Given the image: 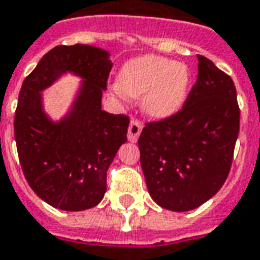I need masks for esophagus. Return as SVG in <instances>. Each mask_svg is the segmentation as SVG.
<instances>
[{
	"instance_id": "esophagus-1",
	"label": "esophagus",
	"mask_w": 260,
	"mask_h": 260,
	"mask_svg": "<svg viewBox=\"0 0 260 260\" xmlns=\"http://www.w3.org/2000/svg\"><path fill=\"white\" fill-rule=\"evenodd\" d=\"M141 130H143V124H141L140 120L132 119L130 121V126H128V132H127V139L132 143H136L139 140V136H140Z\"/></svg>"
}]
</instances>
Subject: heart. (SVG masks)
<instances>
[{
    "instance_id": "b5f03b06",
    "label": "heart",
    "mask_w": 260,
    "mask_h": 260,
    "mask_svg": "<svg viewBox=\"0 0 260 260\" xmlns=\"http://www.w3.org/2000/svg\"><path fill=\"white\" fill-rule=\"evenodd\" d=\"M120 90L130 98L143 96V109L154 117L178 112L187 98V66L157 55H144L126 62L117 76Z\"/></svg>"
}]
</instances>
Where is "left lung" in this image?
<instances>
[{
	"label": "left lung",
	"mask_w": 260,
	"mask_h": 260,
	"mask_svg": "<svg viewBox=\"0 0 260 260\" xmlns=\"http://www.w3.org/2000/svg\"><path fill=\"white\" fill-rule=\"evenodd\" d=\"M239 116L234 80L198 55V78L181 109L147 121L139 137L141 168L154 201L184 212L214 197L232 166Z\"/></svg>",
	"instance_id": "left-lung-1"
}]
</instances>
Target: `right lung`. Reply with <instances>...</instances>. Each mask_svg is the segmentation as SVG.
Here are the masks:
<instances>
[{"label":"right lung","mask_w":260,"mask_h":260,"mask_svg":"<svg viewBox=\"0 0 260 260\" xmlns=\"http://www.w3.org/2000/svg\"><path fill=\"white\" fill-rule=\"evenodd\" d=\"M113 63L105 49L59 45L25 78L14 119L19 162L34 192L55 208L83 211L106 192L107 168L126 143L130 117L102 110ZM85 79L70 116L59 123L46 117L40 90L60 73Z\"/></svg>","instance_id":"obj_1"}]
</instances>
